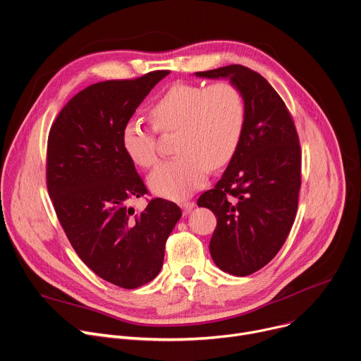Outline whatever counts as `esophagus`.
I'll use <instances>...</instances> for the list:
<instances>
[{
    "instance_id": "1",
    "label": "esophagus",
    "mask_w": 361,
    "mask_h": 361,
    "mask_svg": "<svg viewBox=\"0 0 361 361\" xmlns=\"http://www.w3.org/2000/svg\"><path fill=\"white\" fill-rule=\"evenodd\" d=\"M194 206H195V204H194L192 202H183V203H181L183 213H184V214H188V213L194 209Z\"/></svg>"
}]
</instances>
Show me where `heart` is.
Returning a JSON list of instances; mask_svg holds the SVG:
<instances>
[{
	"label": "heart",
	"mask_w": 361,
	"mask_h": 361,
	"mask_svg": "<svg viewBox=\"0 0 361 361\" xmlns=\"http://www.w3.org/2000/svg\"><path fill=\"white\" fill-rule=\"evenodd\" d=\"M151 116L154 126L137 118L123 123L122 148L137 166L149 169L158 159L157 130H177L178 155L158 166L148 184L161 197L181 200L204 184L210 167L220 169L233 158L243 135L246 102L231 82L177 83L155 101Z\"/></svg>",
	"instance_id": "heart-1"
}]
</instances>
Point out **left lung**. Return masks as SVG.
<instances>
[{
	"mask_svg": "<svg viewBox=\"0 0 361 361\" xmlns=\"http://www.w3.org/2000/svg\"><path fill=\"white\" fill-rule=\"evenodd\" d=\"M195 76L227 78L245 96L240 144L223 177L197 204L217 217L210 240L214 264L231 275L247 276L275 257L297 216L300 138L282 97L264 76L240 64Z\"/></svg>",
	"mask_w": 361,
	"mask_h": 361,
	"instance_id": "8db88e82",
	"label": "left lung"
}]
</instances>
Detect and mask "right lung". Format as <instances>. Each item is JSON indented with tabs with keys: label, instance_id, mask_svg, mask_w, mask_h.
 I'll return each mask as SVG.
<instances>
[{
	"label": "right lung",
	"instance_id": "1",
	"mask_svg": "<svg viewBox=\"0 0 361 361\" xmlns=\"http://www.w3.org/2000/svg\"><path fill=\"white\" fill-rule=\"evenodd\" d=\"M170 71L87 86L50 128L47 190L71 245L97 276L134 289L161 271L166 242L181 217L169 200L135 213L129 203L148 192L122 148L121 129Z\"/></svg>",
	"mask_w": 361,
	"mask_h": 361
}]
</instances>
